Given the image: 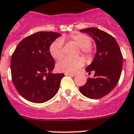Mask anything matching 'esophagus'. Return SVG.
I'll use <instances>...</instances> for the list:
<instances>
[{"mask_svg": "<svg viewBox=\"0 0 134 134\" xmlns=\"http://www.w3.org/2000/svg\"><path fill=\"white\" fill-rule=\"evenodd\" d=\"M65 75H69V76H75L76 74H71V73H65Z\"/></svg>", "mask_w": 134, "mask_h": 134, "instance_id": "obj_1", "label": "esophagus"}]
</instances>
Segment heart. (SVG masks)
Returning <instances> with one entry per match:
<instances>
[{"label":"heart","mask_w":134,"mask_h":134,"mask_svg":"<svg viewBox=\"0 0 134 134\" xmlns=\"http://www.w3.org/2000/svg\"><path fill=\"white\" fill-rule=\"evenodd\" d=\"M67 40L73 42L80 48L81 53L87 59H91L93 55L92 38L87 34L81 33L71 34L55 40L50 46V53L54 59H60L63 56V41ZM82 57L75 59L64 58L57 64V69L60 72L75 73L84 65Z\"/></svg>","instance_id":"b5f03b06"}]
</instances>
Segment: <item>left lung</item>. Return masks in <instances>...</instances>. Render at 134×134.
<instances>
[{
  "label": "left lung",
  "mask_w": 134,
  "mask_h": 134,
  "mask_svg": "<svg viewBox=\"0 0 134 134\" xmlns=\"http://www.w3.org/2000/svg\"><path fill=\"white\" fill-rule=\"evenodd\" d=\"M96 42L94 59L86 70L94 71V77L80 87V92L89 98L98 99L107 95L117 86L121 74L123 55L115 39L107 32L95 27L83 29Z\"/></svg>",
  "instance_id": "8db88e82"
}]
</instances>
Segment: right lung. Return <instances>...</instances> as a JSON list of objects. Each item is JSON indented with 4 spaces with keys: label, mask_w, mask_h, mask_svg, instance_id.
<instances>
[{
    "label": "right lung",
    "mask_w": 134,
    "mask_h": 134,
    "mask_svg": "<svg viewBox=\"0 0 134 134\" xmlns=\"http://www.w3.org/2000/svg\"><path fill=\"white\" fill-rule=\"evenodd\" d=\"M60 36L57 32H36L22 40L13 53V83L25 99L42 103L57 93L65 74L52 73L55 61L50 46Z\"/></svg>",
    "instance_id": "1"
}]
</instances>
